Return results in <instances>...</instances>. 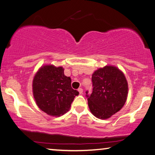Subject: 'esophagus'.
I'll list each match as a JSON object with an SVG mask.
<instances>
[{"mask_svg": "<svg viewBox=\"0 0 155 155\" xmlns=\"http://www.w3.org/2000/svg\"><path fill=\"white\" fill-rule=\"evenodd\" d=\"M78 92H79L80 94H83V90L82 88H78Z\"/></svg>", "mask_w": 155, "mask_h": 155, "instance_id": "34e87169", "label": "esophagus"}]
</instances>
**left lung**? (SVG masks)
I'll use <instances>...</instances> for the list:
<instances>
[{
  "mask_svg": "<svg viewBox=\"0 0 155 155\" xmlns=\"http://www.w3.org/2000/svg\"><path fill=\"white\" fill-rule=\"evenodd\" d=\"M92 93L87 95L91 114L99 119H108L119 111L127 101L128 83L121 70L106 65L96 70L92 77Z\"/></svg>",
  "mask_w": 155,
  "mask_h": 155,
  "instance_id": "1",
  "label": "left lung"
}]
</instances>
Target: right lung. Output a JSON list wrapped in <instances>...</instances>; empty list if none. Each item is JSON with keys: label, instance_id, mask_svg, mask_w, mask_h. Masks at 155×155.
Masks as SVG:
<instances>
[{"label": "right lung", "instance_id": "right-lung-1", "mask_svg": "<svg viewBox=\"0 0 155 155\" xmlns=\"http://www.w3.org/2000/svg\"><path fill=\"white\" fill-rule=\"evenodd\" d=\"M62 67L41 66L33 80V94L37 105L51 116L64 115L70 108L78 91L73 90L71 78L64 75Z\"/></svg>", "mask_w": 155, "mask_h": 155}]
</instances>
